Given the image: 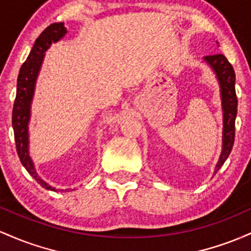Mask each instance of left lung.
<instances>
[{
  "label": "left lung",
  "instance_id": "1",
  "mask_svg": "<svg viewBox=\"0 0 251 251\" xmlns=\"http://www.w3.org/2000/svg\"><path fill=\"white\" fill-rule=\"evenodd\" d=\"M204 60L216 73L221 86L222 108H223V148H222L221 157L216 165L215 173H217L231 153L233 141H235V120L237 115L238 103L235 90L236 75L232 65L222 53L206 55L204 57Z\"/></svg>",
  "mask_w": 251,
  "mask_h": 251
}]
</instances>
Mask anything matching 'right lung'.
Returning <instances> with one entry per match:
<instances>
[{
    "label": "right lung",
    "instance_id": "right-lung-1",
    "mask_svg": "<svg viewBox=\"0 0 251 251\" xmlns=\"http://www.w3.org/2000/svg\"><path fill=\"white\" fill-rule=\"evenodd\" d=\"M66 28L63 22H55L50 25L35 40L34 46L30 50L27 60L22 64L18 77V89H16V98L13 106V129L15 137L16 151L24 167L28 173L34 178L42 187L46 190L57 191L55 187L44 181L36 173L34 163L29 156L28 151V123L30 120V104H32L36 78L44 61L45 52L49 50L52 42H57L66 34Z\"/></svg>",
    "mask_w": 251,
    "mask_h": 251
}]
</instances>
